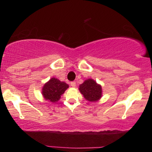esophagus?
<instances>
[{
    "mask_svg": "<svg viewBox=\"0 0 152 152\" xmlns=\"http://www.w3.org/2000/svg\"><path fill=\"white\" fill-rule=\"evenodd\" d=\"M70 86H71L72 87H75L76 82H70Z\"/></svg>",
    "mask_w": 152,
    "mask_h": 152,
    "instance_id": "1",
    "label": "esophagus"
}]
</instances>
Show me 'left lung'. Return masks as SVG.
<instances>
[{
	"instance_id": "left-lung-1",
	"label": "left lung",
	"mask_w": 152,
	"mask_h": 152,
	"mask_svg": "<svg viewBox=\"0 0 152 152\" xmlns=\"http://www.w3.org/2000/svg\"><path fill=\"white\" fill-rule=\"evenodd\" d=\"M79 90L84 98L91 102L98 101L102 95V86L92 79L85 80L83 84L80 85Z\"/></svg>"
}]
</instances>
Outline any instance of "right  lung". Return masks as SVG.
I'll return each mask as SVG.
<instances>
[{
  "label": "right lung",
  "instance_id": "right-lung-1",
  "mask_svg": "<svg viewBox=\"0 0 152 152\" xmlns=\"http://www.w3.org/2000/svg\"><path fill=\"white\" fill-rule=\"evenodd\" d=\"M68 87L69 86L66 83L53 77L43 86L42 95L46 100L56 102L59 100L61 95L64 94Z\"/></svg>",
  "mask_w": 152,
  "mask_h": 152
}]
</instances>
